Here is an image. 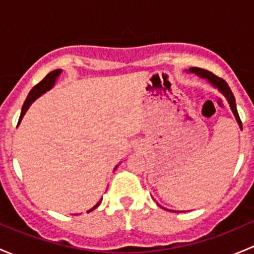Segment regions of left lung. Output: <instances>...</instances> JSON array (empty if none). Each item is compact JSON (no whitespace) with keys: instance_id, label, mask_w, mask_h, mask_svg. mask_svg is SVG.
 <instances>
[{"instance_id":"left-lung-1","label":"left lung","mask_w":254,"mask_h":254,"mask_svg":"<svg viewBox=\"0 0 254 254\" xmlns=\"http://www.w3.org/2000/svg\"><path fill=\"white\" fill-rule=\"evenodd\" d=\"M189 72L195 73V75L199 76V77L206 79V81L209 82L212 87H215V88L219 89L220 93L224 94V97L227 99V102H229L230 108H231L232 113H234L235 118H236L238 125H240V127L242 129V123H241L240 115H238L237 108H236V101H235L234 93H232V91L230 89L229 84L226 83V81L222 78H220V77H217L216 75H214V73L210 72V71L203 70V68H199V67H190L189 68Z\"/></svg>"}]
</instances>
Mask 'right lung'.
Instances as JSON below:
<instances>
[{"label": "right lung", "mask_w": 254, "mask_h": 254, "mask_svg": "<svg viewBox=\"0 0 254 254\" xmlns=\"http://www.w3.org/2000/svg\"><path fill=\"white\" fill-rule=\"evenodd\" d=\"M61 72H63V70H54V71H51V72L48 73V75L45 76V77L43 78L42 81L39 82V83L35 84V86L33 87L32 91H30L29 94H28L27 99H25L24 104H23L22 112H20V117H19V122H18V124H19L20 120L23 119V117H24L25 112H27L28 109H29L30 104H32L33 102H34L35 99L38 98V97H40L43 93H45V92L49 91V89L53 88L54 84H55V82H56V79H58V77H59V76H60ZM117 167H118V166H117ZM117 167H115V168H117ZM101 201L102 200H99L98 203L96 204V205L92 207V209H89L87 212L92 211V210H94V209H96V207H98L99 204H101Z\"/></svg>", "instance_id": "obj_1"}]
</instances>
